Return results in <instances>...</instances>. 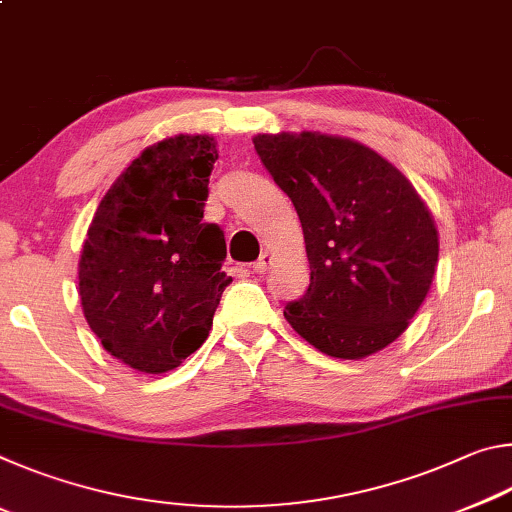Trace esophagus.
I'll use <instances>...</instances> for the list:
<instances>
[{"instance_id":"34e87169","label":"esophagus","mask_w":512,"mask_h":512,"mask_svg":"<svg viewBox=\"0 0 512 512\" xmlns=\"http://www.w3.org/2000/svg\"><path fill=\"white\" fill-rule=\"evenodd\" d=\"M271 266H273V255L271 253H262V257H259L257 262L253 264V273L264 275Z\"/></svg>"}]
</instances>
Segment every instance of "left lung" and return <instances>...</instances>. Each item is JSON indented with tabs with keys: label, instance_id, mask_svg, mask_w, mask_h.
Segmentation results:
<instances>
[{
	"label": "left lung",
	"instance_id": "obj_1",
	"mask_svg": "<svg viewBox=\"0 0 512 512\" xmlns=\"http://www.w3.org/2000/svg\"><path fill=\"white\" fill-rule=\"evenodd\" d=\"M253 144L300 216L309 289L284 318L318 352L370 357L406 332L431 289L438 228L411 180L357 140L257 133Z\"/></svg>",
	"mask_w": 512,
	"mask_h": 512
}]
</instances>
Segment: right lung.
<instances>
[{
	"instance_id": "add662e5",
	"label": "right lung",
	"mask_w": 512,
	"mask_h": 512,
	"mask_svg": "<svg viewBox=\"0 0 512 512\" xmlns=\"http://www.w3.org/2000/svg\"><path fill=\"white\" fill-rule=\"evenodd\" d=\"M216 158L212 135L146 146L101 198L83 241V316L108 354L144 375L201 348L230 284L223 232L203 221Z\"/></svg>"
}]
</instances>
